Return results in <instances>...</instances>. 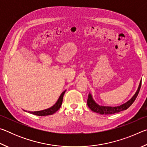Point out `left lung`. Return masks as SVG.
<instances>
[{
	"mask_svg": "<svg viewBox=\"0 0 147 147\" xmlns=\"http://www.w3.org/2000/svg\"><path fill=\"white\" fill-rule=\"evenodd\" d=\"M141 86V80L139 83V87L138 88V90L134 94V95L131 98L130 100L126 102L122 105L118 106H100L96 104L94 100H93L92 95L89 93L88 98V106L89 108H90L92 111L94 112L98 113L101 115H109V114H113L116 113H119L121 111H124L125 109H128L130 107L133 102L135 101L136 98L138 95V93L140 90Z\"/></svg>",
	"mask_w": 147,
	"mask_h": 147,
	"instance_id": "obj_1",
	"label": "left lung"
}]
</instances>
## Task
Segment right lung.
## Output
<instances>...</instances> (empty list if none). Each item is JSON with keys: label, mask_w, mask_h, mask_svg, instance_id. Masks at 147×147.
<instances>
[{"label": "right lung", "mask_w": 147, "mask_h": 147, "mask_svg": "<svg viewBox=\"0 0 147 147\" xmlns=\"http://www.w3.org/2000/svg\"><path fill=\"white\" fill-rule=\"evenodd\" d=\"M65 91H64L63 93L61 94V95L59 96L58 100H57L55 104L52 107H51V108L46 109H43V110L38 111H28V113L34 114V115H38V116H45V115H53V114L56 113V111L60 108L62 102H63V97L65 94ZM25 111L27 112V111Z\"/></svg>", "instance_id": "add662e5"}]
</instances>
